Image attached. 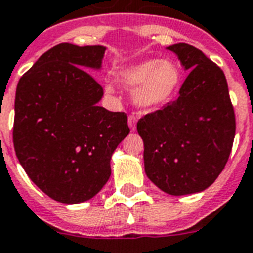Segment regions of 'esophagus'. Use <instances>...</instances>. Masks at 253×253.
<instances>
[{
	"instance_id": "esophagus-1",
	"label": "esophagus",
	"mask_w": 253,
	"mask_h": 253,
	"mask_svg": "<svg viewBox=\"0 0 253 253\" xmlns=\"http://www.w3.org/2000/svg\"><path fill=\"white\" fill-rule=\"evenodd\" d=\"M136 122H138V118H136L135 115H130V117H128V127H130L132 131L136 128Z\"/></svg>"
}]
</instances>
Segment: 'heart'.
Here are the masks:
<instances>
[{"label":"heart","mask_w":253,"mask_h":253,"mask_svg":"<svg viewBox=\"0 0 253 253\" xmlns=\"http://www.w3.org/2000/svg\"><path fill=\"white\" fill-rule=\"evenodd\" d=\"M117 81L132 90V102L142 110H157L172 101L182 84V73L171 61L148 59L117 71ZM114 92L113 84H106Z\"/></svg>","instance_id":"obj_1"}]
</instances>
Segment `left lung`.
I'll return each mask as SVG.
<instances>
[{
	"label": "left lung",
	"mask_w": 253,
	"mask_h": 253,
	"mask_svg": "<svg viewBox=\"0 0 253 253\" xmlns=\"http://www.w3.org/2000/svg\"><path fill=\"white\" fill-rule=\"evenodd\" d=\"M190 70L178 99L146 114L136 130L144 143V171L169 195L202 192L216 180L234 144V106L225 75L194 46H169Z\"/></svg>",
	"instance_id": "obj_1"
}]
</instances>
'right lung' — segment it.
<instances>
[{"instance_id": "right-lung-1", "label": "right lung", "mask_w": 253, "mask_h": 253, "mask_svg": "<svg viewBox=\"0 0 253 253\" xmlns=\"http://www.w3.org/2000/svg\"><path fill=\"white\" fill-rule=\"evenodd\" d=\"M106 47L59 43L38 58L15 91L13 143L25 172L59 203L95 196L111 175L110 161L130 128L125 113L98 106Z\"/></svg>"}]
</instances>
